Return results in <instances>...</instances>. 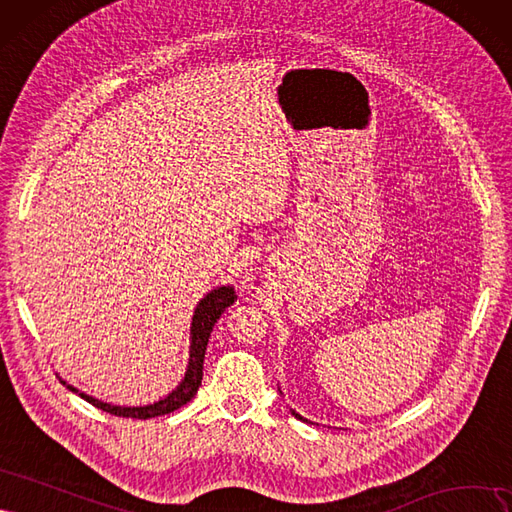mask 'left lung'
Listing matches in <instances>:
<instances>
[{"instance_id": "1", "label": "left lung", "mask_w": 512, "mask_h": 512, "mask_svg": "<svg viewBox=\"0 0 512 512\" xmlns=\"http://www.w3.org/2000/svg\"><path fill=\"white\" fill-rule=\"evenodd\" d=\"M289 410H291V415H293V417H295V419H300V421H308V419H306V417H302V415H300V412H295V410H293V408H289Z\"/></svg>"}]
</instances>
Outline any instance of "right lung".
Masks as SVG:
<instances>
[{"mask_svg": "<svg viewBox=\"0 0 512 512\" xmlns=\"http://www.w3.org/2000/svg\"><path fill=\"white\" fill-rule=\"evenodd\" d=\"M236 300V291L232 285H221L214 287L212 291H208L204 298L197 302L193 317H191V329H189V361H187V370L185 376L180 378V383L176 385V389H172L166 398H161L153 404L146 406H117L110 402H102L93 398V395L78 391L74 385H68L59 376L61 385L68 387L72 393H78L82 400H87L89 404H93L95 408H100L104 412H110V415L117 417H131V419H153V417H161L168 415V412L178 410L180 406H185L193 395L197 393L202 385V370H204V355H206V346H208V338L214 323L219 321V317L225 312L227 306H232Z\"/></svg>", "mask_w": 512, "mask_h": 512, "instance_id": "right-lung-1", "label": "right lung"}]
</instances>
